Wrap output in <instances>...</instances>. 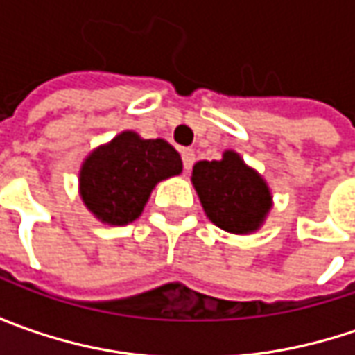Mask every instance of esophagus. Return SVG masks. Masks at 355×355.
I'll list each match as a JSON object with an SVG mask.
<instances>
[{"label": "esophagus", "mask_w": 355, "mask_h": 355, "mask_svg": "<svg viewBox=\"0 0 355 355\" xmlns=\"http://www.w3.org/2000/svg\"><path fill=\"white\" fill-rule=\"evenodd\" d=\"M182 162H184L185 171L191 170V166H193V162H196V152H193L191 148H184V150H182Z\"/></svg>", "instance_id": "34e87169"}]
</instances>
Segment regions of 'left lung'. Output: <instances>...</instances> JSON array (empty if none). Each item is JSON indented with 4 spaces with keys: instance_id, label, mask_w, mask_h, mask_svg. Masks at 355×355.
<instances>
[{
    "instance_id": "8db88e82",
    "label": "left lung",
    "mask_w": 355,
    "mask_h": 355,
    "mask_svg": "<svg viewBox=\"0 0 355 355\" xmlns=\"http://www.w3.org/2000/svg\"><path fill=\"white\" fill-rule=\"evenodd\" d=\"M191 182L209 221L235 235L257 231L272 207L265 180L233 150L223 152L221 159L198 162Z\"/></svg>"
}]
</instances>
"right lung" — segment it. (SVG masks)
Listing matches in <instances>:
<instances>
[{"label":"right lung","instance_id":"right-lung-1","mask_svg":"<svg viewBox=\"0 0 355 355\" xmlns=\"http://www.w3.org/2000/svg\"><path fill=\"white\" fill-rule=\"evenodd\" d=\"M182 157L171 144L162 138L144 140L126 130L83 162L80 198L103 223L128 225L142 215L157 182L182 173Z\"/></svg>","mask_w":355,"mask_h":355}]
</instances>
